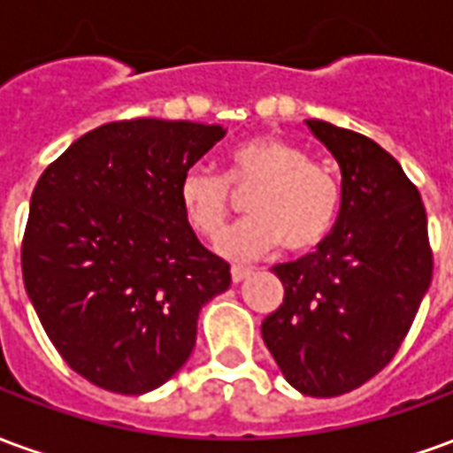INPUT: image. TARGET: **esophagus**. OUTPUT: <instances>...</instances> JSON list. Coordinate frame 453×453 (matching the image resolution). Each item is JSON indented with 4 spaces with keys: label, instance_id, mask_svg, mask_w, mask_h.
<instances>
[{
    "label": "esophagus",
    "instance_id": "obj_1",
    "mask_svg": "<svg viewBox=\"0 0 453 453\" xmlns=\"http://www.w3.org/2000/svg\"><path fill=\"white\" fill-rule=\"evenodd\" d=\"M250 274H252V269H247V266H233V269H230V276H233V281H235V284L245 281Z\"/></svg>",
    "mask_w": 453,
    "mask_h": 453
}]
</instances>
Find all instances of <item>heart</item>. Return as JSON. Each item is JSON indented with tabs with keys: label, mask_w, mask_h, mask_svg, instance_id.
I'll use <instances>...</instances> for the list:
<instances>
[{
	"label": "heart",
	"mask_w": 453,
	"mask_h": 453,
	"mask_svg": "<svg viewBox=\"0 0 453 453\" xmlns=\"http://www.w3.org/2000/svg\"><path fill=\"white\" fill-rule=\"evenodd\" d=\"M249 191L247 218L218 237V252L255 259L284 242L288 252H308L333 233L340 213V181L330 169L274 135L242 140L227 155V174L203 165L181 172L177 198L194 233L216 237L230 213L233 191Z\"/></svg>",
	"instance_id": "heart-1"
}]
</instances>
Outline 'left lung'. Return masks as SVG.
I'll return each mask as SVG.
<instances>
[{
	"mask_svg": "<svg viewBox=\"0 0 453 453\" xmlns=\"http://www.w3.org/2000/svg\"><path fill=\"white\" fill-rule=\"evenodd\" d=\"M305 123L340 165V216L315 252L272 269L284 303L262 337L296 390L333 398L395 357L432 281V250L422 198L398 159L361 133Z\"/></svg>",
	"mask_w": 453,
	"mask_h": 453,
	"instance_id": "left-lung-1",
	"label": "left lung"
}]
</instances>
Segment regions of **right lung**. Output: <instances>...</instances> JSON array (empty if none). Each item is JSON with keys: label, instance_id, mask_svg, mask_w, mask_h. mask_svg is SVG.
<instances>
[{"label": "right lung", "instance_id": "add662e5", "mask_svg": "<svg viewBox=\"0 0 453 453\" xmlns=\"http://www.w3.org/2000/svg\"><path fill=\"white\" fill-rule=\"evenodd\" d=\"M223 126L133 119L74 140L31 196L21 245L26 294L70 369L140 395L177 373L201 308L230 286V265L181 213V172Z\"/></svg>", "mask_w": 453, "mask_h": 453}]
</instances>
